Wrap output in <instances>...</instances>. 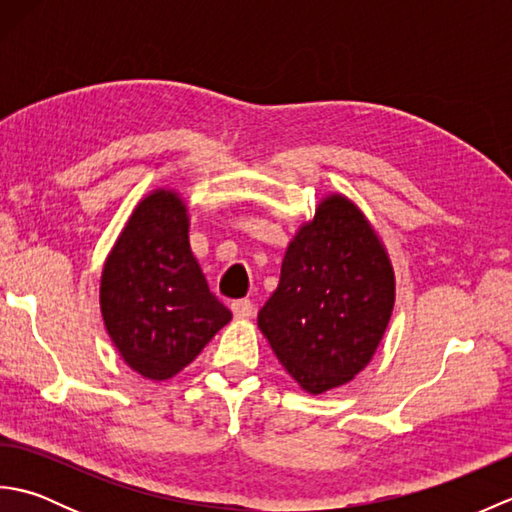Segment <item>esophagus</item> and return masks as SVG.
<instances>
[{"mask_svg":"<svg viewBox=\"0 0 512 512\" xmlns=\"http://www.w3.org/2000/svg\"><path fill=\"white\" fill-rule=\"evenodd\" d=\"M231 310H233V317L235 319H250L255 314V306L253 301L248 299H237L231 303Z\"/></svg>","mask_w":512,"mask_h":512,"instance_id":"34e87169","label":"esophagus"}]
</instances>
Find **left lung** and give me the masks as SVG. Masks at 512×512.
Returning a JSON list of instances; mask_svg holds the SVG:
<instances>
[{
	"label": "left lung",
	"instance_id": "1",
	"mask_svg": "<svg viewBox=\"0 0 512 512\" xmlns=\"http://www.w3.org/2000/svg\"><path fill=\"white\" fill-rule=\"evenodd\" d=\"M394 299L385 244L352 200L332 193L288 244L257 325L288 374L317 396L350 383L372 361Z\"/></svg>",
	"mask_w": 512,
	"mask_h": 512
}]
</instances>
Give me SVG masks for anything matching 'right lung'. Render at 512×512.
<instances>
[{
  "label": "right lung",
  "instance_id": "1",
  "mask_svg": "<svg viewBox=\"0 0 512 512\" xmlns=\"http://www.w3.org/2000/svg\"><path fill=\"white\" fill-rule=\"evenodd\" d=\"M101 314L123 361L149 380L182 372L231 321L191 253L178 191H151L129 215L103 264Z\"/></svg>",
  "mask_w": 512,
  "mask_h": 512
}]
</instances>
